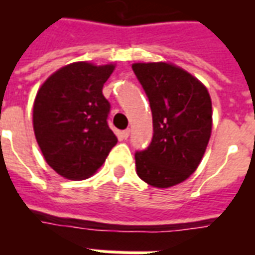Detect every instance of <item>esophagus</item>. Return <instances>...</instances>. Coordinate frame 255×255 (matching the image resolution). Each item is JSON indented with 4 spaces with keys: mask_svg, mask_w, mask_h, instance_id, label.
I'll return each mask as SVG.
<instances>
[{
    "mask_svg": "<svg viewBox=\"0 0 255 255\" xmlns=\"http://www.w3.org/2000/svg\"><path fill=\"white\" fill-rule=\"evenodd\" d=\"M122 138H125V139H128V138H129V135H130V129H126V130H124V131H122Z\"/></svg>",
    "mask_w": 255,
    "mask_h": 255,
    "instance_id": "34e87169",
    "label": "esophagus"
}]
</instances>
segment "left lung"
Instances as JSON below:
<instances>
[{
    "label": "left lung",
    "mask_w": 255,
    "mask_h": 255,
    "mask_svg": "<svg viewBox=\"0 0 255 255\" xmlns=\"http://www.w3.org/2000/svg\"><path fill=\"white\" fill-rule=\"evenodd\" d=\"M153 116L150 145L135 153L138 177L154 187L189 178L202 159L212 134L208 89L186 70L166 62L133 64Z\"/></svg>",
    "instance_id": "obj_1"
}]
</instances>
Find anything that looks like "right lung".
<instances>
[{
	"label": "right lung",
	"mask_w": 255,
	"mask_h": 255,
	"mask_svg": "<svg viewBox=\"0 0 255 255\" xmlns=\"http://www.w3.org/2000/svg\"><path fill=\"white\" fill-rule=\"evenodd\" d=\"M114 65L74 62L49 77L33 106V128L43 158L65 178H89L105 162L117 137L108 125L102 88Z\"/></svg>",
	"instance_id": "right-lung-1"
}]
</instances>
